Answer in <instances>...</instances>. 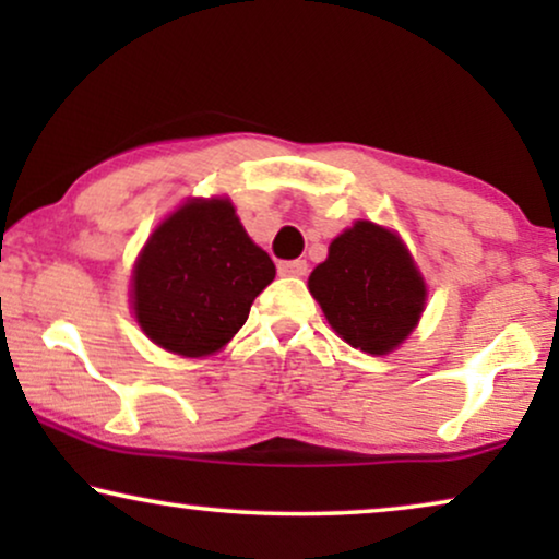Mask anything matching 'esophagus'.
<instances>
[{"label":"esophagus","mask_w":559,"mask_h":559,"mask_svg":"<svg viewBox=\"0 0 559 559\" xmlns=\"http://www.w3.org/2000/svg\"><path fill=\"white\" fill-rule=\"evenodd\" d=\"M277 270L282 277H302L308 272V262L305 259H293V262H280Z\"/></svg>","instance_id":"1"}]
</instances>
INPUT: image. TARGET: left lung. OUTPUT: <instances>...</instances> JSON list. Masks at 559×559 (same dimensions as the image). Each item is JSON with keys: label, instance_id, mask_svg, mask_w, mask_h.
<instances>
[{"label": "left lung", "instance_id": "8db88e82", "mask_svg": "<svg viewBox=\"0 0 559 559\" xmlns=\"http://www.w3.org/2000/svg\"><path fill=\"white\" fill-rule=\"evenodd\" d=\"M308 287L343 341L384 356L412 333L425 308V282L402 239L358 221L328 249Z\"/></svg>", "mask_w": 559, "mask_h": 559}]
</instances>
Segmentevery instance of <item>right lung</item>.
<instances>
[{
    "instance_id": "obj_1",
    "label": "right lung",
    "mask_w": 559,
    "mask_h": 559,
    "mask_svg": "<svg viewBox=\"0 0 559 559\" xmlns=\"http://www.w3.org/2000/svg\"><path fill=\"white\" fill-rule=\"evenodd\" d=\"M274 272L231 203L190 201L159 224L136 259V320L157 346L190 358L209 356L247 323L251 302Z\"/></svg>"
}]
</instances>
